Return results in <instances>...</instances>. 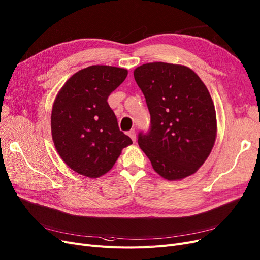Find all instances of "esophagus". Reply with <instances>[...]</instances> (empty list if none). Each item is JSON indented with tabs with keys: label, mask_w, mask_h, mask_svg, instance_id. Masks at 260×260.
I'll return each instance as SVG.
<instances>
[{
	"label": "esophagus",
	"mask_w": 260,
	"mask_h": 260,
	"mask_svg": "<svg viewBox=\"0 0 260 260\" xmlns=\"http://www.w3.org/2000/svg\"><path fill=\"white\" fill-rule=\"evenodd\" d=\"M128 136L131 138V140H132L133 142L137 141V134H136V131H134V130H130V131L128 132Z\"/></svg>",
	"instance_id": "34e87169"
}]
</instances>
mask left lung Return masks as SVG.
<instances>
[{
  "instance_id": "1",
  "label": "left lung",
  "mask_w": 260,
  "mask_h": 260,
  "mask_svg": "<svg viewBox=\"0 0 260 260\" xmlns=\"http://www.w3.org/2000/svg\"><path fill=\"white\" fill-rule=\"evenodd\" d=\"M150 113V130L139 146L155 173L181 180L199 171L216 139L214 103L204 82L186 66L163 61L133 71Z\"/></svg>"
}]
</instances>
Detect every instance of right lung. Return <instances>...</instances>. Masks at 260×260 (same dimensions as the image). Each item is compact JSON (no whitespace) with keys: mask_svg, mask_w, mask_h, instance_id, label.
<instances>
[{"mask_svg":"<svg viewBox=\"0 0 260 260\" xmlns=\"http://www.w3.org/2000/svg\"><path fill=\"white\" fill-rule=\"evenodd\" d=\"M127 75L124 68L92 65L72 75L55 97L51 113L55 149L72 171L85 177L107 174L132 144L108 103Z\"/></svg>","mask_w":260,"mask_h":260,"instance_id":"1","label":"right lung"}]
</instances>
